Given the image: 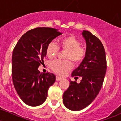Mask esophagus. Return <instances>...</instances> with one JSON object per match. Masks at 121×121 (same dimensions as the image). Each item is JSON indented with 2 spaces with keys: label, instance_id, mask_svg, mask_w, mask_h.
Masks as SVG:
<instances>
[{
  "label": "esophagus",
  "instance_id": "esophagus-1",
  "mask_svg": "<svg viewBox=\"0 0 121 121\" xmlns=\"http://www.w3.org/2000/svg\"><path fill=\"white\" fill-rule=\"evenodd\" d=\"M61 77H59V76H56V81H60V80H61Z\"/></svg>",
  "mask_w": 121,
  "mask_h": 121
}]
</instances>
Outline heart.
<instances>
[{
  "label": "heart",
  "instance_id": "b5f03b06",
  "mask_svg": "<svg viewBox=\"0 0 121 121\" xmlns=\"http://www.w3.org/2000/svg\"><path fill=\"white\" fill-rule=\"evenodd\" d=\"M60 47L63 50L67 51L65 59L71 60L74 64H78L84 59L86 51L80 47V43L73 36H69L61 40ZM59 48L54 41H51L46 48L47 56L49 58H53L59 52ZM50 67L56 74L63 76L72 68L70 61H61L54 60L50 63Z\"/></svg>",
  "mask_w": 121,
  "mask_h": 121
}]
</instances>
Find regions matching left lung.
<instances>
[{
	"label": "left lung",
	"instance_id": "left-lung-1",
	"mask_svg": "<svg viewBox=\"0 0 121 121\" xmlns=\"http://www.w3.org/2000/svg\"><path fill=\"white\" fill-rule=\"evenodd\" d=\"M82 35L86 41V54L78 67L72 73L75 78L81 76L80 84L70 81L64 93L63 103L66 108L79 111L86 108L100 91L106 71V54L101 41L87 30Z\"/></svg>",
	"mask_w": 121,
	"mask_h": 121
}]
</instances>
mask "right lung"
Here are the masks:
<instances>
[{"instance_id":"add662e5","label":"right lung","mask_w":121,"mask_h":121,"mask_svg":"<svg viewBox=\"0 0 121 121\" xmlns=\"http://www.w3.org/2000/svg\"><path fill=\"white\" fill-rule=\"evenodd\" d=\"M52 28L39 27L27 32L20 37L12 55V81L16 92L25 104L39 106L46 100L48 89L56 76L38 70L46 56L48 44L61 33Z\"/></svg>"}]
</instances>
